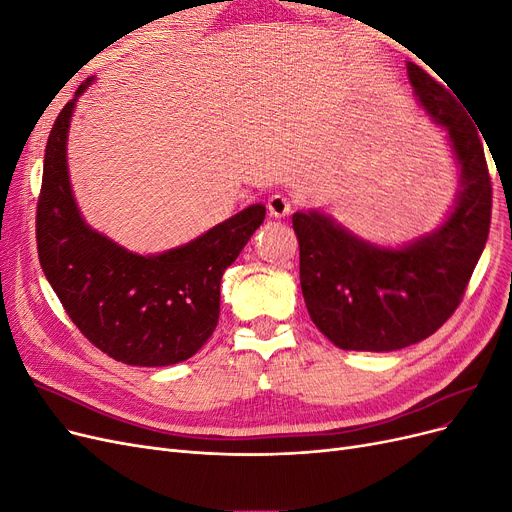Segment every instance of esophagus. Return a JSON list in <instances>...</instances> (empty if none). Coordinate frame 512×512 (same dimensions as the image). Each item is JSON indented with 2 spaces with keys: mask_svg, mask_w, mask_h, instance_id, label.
Masks as SVG:
<instances>
[{
  "mask_svg": "<svg viewBox=\"0 0 512 512\" xmlns=\"http://www.w3.org/2000/svg\"><path fill=\"white\" fill-rule=\"evenodd\" d=\"M269 213L273 215V218H286V215L292 211V203L290 198L284 196V194H273L269 198Z\"/></svg>",
  "mask_w": 512,
  "mask_h": 512,
  "instance_id": "34e87169",
  "label": "esophagus"
}]
</instances>
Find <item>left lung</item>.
<instances>
[{"label":"left lung","mask_w":512,"mask_h":512,"mask_svg":"<svg viewBox=\"0 0 512 512\" xmlns=\"http://www.w3.org/2000/svg\"><path fill=\"white\" fill-rule=\"evenodd\" d=\"M408 76L418 102L446 130L461 166L451 218L408 247L384 250L316 211L292 215L307 312L344 350L391 352L436 333L459 307L489 237L493 190L485 136L448 85L412 61Z\"/></svg>","instance_id":"1"}]
</instances>
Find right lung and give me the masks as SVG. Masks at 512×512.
I'll return each instance as SVG.
<instances>
[{"mask_svg":"<svg viewBox=\"0 0 512 512\" xmlns=\"http://www.w3.org/2000/svg\"><path fill=\"white\" fill-rule=\"evenodd\" d=\"M89 83L61 108L46 141L36 207L40 267L76 329L98 350L126 365H175L218 327L222 275L267 211L247 207L160 256L132 254L91 230L74 205L66 166L74 102Z\"/></svg>","mask_w":512,"mask_h":512,"instance_id":"right-lung-1","label":"right lung"}]
</instances>
